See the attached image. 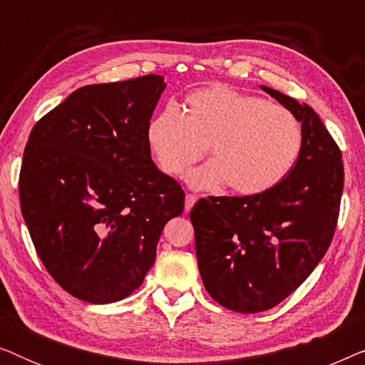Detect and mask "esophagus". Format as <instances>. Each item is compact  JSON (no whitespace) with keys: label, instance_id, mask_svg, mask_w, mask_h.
I'll use <instances>...</instances> for the list:
<instances>
[{"label":"esophagus","instance_id":"34e87169","mask_svg":"<svg viewBox=\"0 0 365 365\" xmlns=\"http://www.w3.org/2000/svg\"><path fill=\"white\" fill-rule=\"evenodd\" d=\"M196 201H197V197L194 196V194H187V196H186V204H184V209H186V212L191 211L194 204H196Z\"/></svg>","mask_w":365,"mask_h":365}]
</instances>
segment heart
<instances>
[{"label":"heart","mask_w":365,"mask_h":365,"mask_svg":"<svg viewBox=\"0 0 365 365\" xmlns=\"http://www.w3.org/2000/svg\"><path fill=\"white\" fill-rule=\"evenodd\" d=\"M146 143L168 176H181L209 146L212 161L187 174L189 186L229 184L234 192L256 196L276 187L296 166L302 129L281 104L216 84L187 94L184 113L166 104L154 114Z\"/></svg>","instance_id":"obj_1"}]
</instances>
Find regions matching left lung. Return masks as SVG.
Here are the masks:
<instances>
[{
	"label": "left lung",
	"instance_id": "8db88e82",
	"mask_svg": "<svg viewBox=\"0 0 365 365\" xmlns=\"http://www.w3.org/2000/svg\"><path fill=\"white\" fill-rule=\"evenodd\" d=\"M261 89L301 123L296 166L266 192L199 199L191 211L204 287L221 306L242 314L277 306L316 269L336 231L344 189L341 149L316 111Z\"/></svg>",
	"mask_w": 365,
	"mask_h": 365
}]
</instances>
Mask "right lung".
<instances>
[{
    "mask_svg": "<svg viewBox=\"0 0 365 365\" xmlns=\"http://www.w3.org/2000/svg\"><path fill=\"white\" fill-rule=\"evenodd\" d=\"M163 76L88 84L34 124L19 174L21 212L54 281L91 304L144 281L184 191L159 171L146 126Z\"/></svg>",
    "mask_w": 365,
    "mask_h": 365,
    "instance_id": "add662e5",
    "label": "right lung"
}]
</instances>
